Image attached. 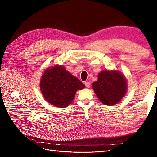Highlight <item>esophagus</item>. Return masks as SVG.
<instances>
[{"mask_svg": "<svg viewBox=\"0 0 157 157\" xmlns=\"http://www.w3.org/2000/svg\"><path fill=\"white\" fill-rule=\"evenodd\" d=\"M84 84H85V86H86L87 88H89L90 86V84H90V82H85Z\"/></svg>", "mask_w": 157, "mask_h": 157, "instance_id": "1", "label": "esophagus"}]
</instances>
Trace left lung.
<instances>
[{"label":"left lung","mask_w":157,"mask_h":157,"mask_svg":"<svg viewBox=\"0 0 157 157\" xmlns=\"http://www.w3.org/2000/svg\"><path fill=\"white\" fill-rule=\"evenodd\" d=\"M95 93L103 104L113 105L121 101L127 89L125 77L116 71H102L98 74V80L92 84Z\"/></svg>","instance_id":"8db88e82"}]
</instances>
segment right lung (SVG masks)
Instances as JSON below:
<instances>
[{"mask_svg": "<svg viewBox=\"0 0 157 157\" xmlns=\"http://www.w3.org/2000/svg\"><path fill=\"white\" fill-rule=\"evenodd\" d=\"M46 100L55 107L64 108L73 101L76 92L85 87L84 84L62 66L46 70L40 83Z\"/></svg>", "mask_w": 157, "mask_h": 157, "instance_id": "add662e5", "label": "right lung"}]
</instances>
